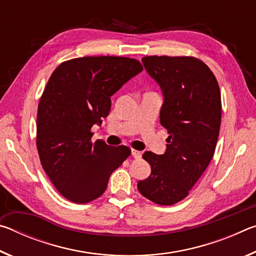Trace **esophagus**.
<instances>
[{"label": "esophagus", "mask_w": 256, "mask_h": 256, "mask_svg": "<svg viewBox=\"0 0 256 256\" xmlns=\"http://www.w3.org/2000/svg\"><path fill=\"white\" fill-rule=\"evenodd\" d=\"M132 156L136 159H140L141 158V156H142V152L141 151H138V150H136V149H132Z\"/></svg>", "instance_id": "34e87169"}]
</instances>
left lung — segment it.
<instances>
[{
  "instance_id": "1",
  "label": "left lung",
  "mask_w": 256,
  "mask_h": 256,
  "mask_svg": "<svg viewBox=\"0 0 256 256\" xmlns=\"http://www.w3.org/2000/svg\"><path fill=\"white\" fill-rule=\"evenodd\" d=\"M142 63L160 86V123L168 131L164 154H144L151 174L138 183L144 198L172 206L188 196L209 166L222 123L218 81L206 63L192 56H146Z\"/></svg>"
}]
</instances>
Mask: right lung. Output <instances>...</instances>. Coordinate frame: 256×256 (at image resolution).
<instances>
[{
  "label": "right lung",
  "instance_id": "obj_1",
  "mask_svg": "<svg viewBox=\"0 0 256 256\" xmlns=\"http://www.w3.org/2000/svg\"><path fill=\"white\" fill-rule=\"evenodd\" d=\"M142 70L134 58L86 56L52 73L38 105L36 144L45 172L68 200H96L131 154L126 146L92 142V128L110 114L112 94Z\"/></svg>",
  "mask_w": 256,
  "mask_h": 256
}]
</instances>
